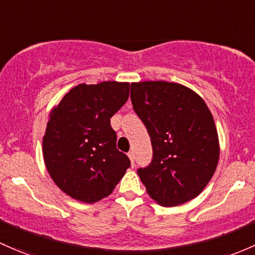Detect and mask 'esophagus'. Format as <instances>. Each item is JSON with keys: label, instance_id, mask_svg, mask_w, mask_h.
Instances as JSON below:
<instances>
[{"label": "esophagus", "instance_id": "esophagus-1", "mask_svg": "<svg viewBox=\"0 0 255 255\" xmlns=\"http://www.w3.org/2000/svg\"><path fill=\"white\" fill-rule=\"evenodd\" d=\"M128 157H129V159H130V164H132V167H134V152L133 151H129V152H128Z\"/></svg>", "mask_w": 255, "mask_h": 255}]
</instances>
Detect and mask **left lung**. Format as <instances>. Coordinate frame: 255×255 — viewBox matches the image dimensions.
<instances>
[{"label": "left lung", "mask_w": 255, "mask_h": 255, "mask_svg": "<svg viewBox=\"0 0 255 255\" xmlns=\"http://www.w3.org/2000/svg\"><path fill=\"white\" fill-rule=\"evenodd\" d=\"M133 109L146 127L152 161L138 174L158 205H183L202 192L219 161V139L205 100L174 82L130 85Z\"/></svg>", "instance_id": "obj_1"}]
</instances>
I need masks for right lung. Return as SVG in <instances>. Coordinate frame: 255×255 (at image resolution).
<instances>
[{"mask_svg":"<svg viewBox=\"0 0 255 255\" xmlns=\"http://www.w3.org/2000/svg\"><path fill=\"white\" fill-rule=\"evenodd\" d=\"M129 97V83H81L52 109L42 149L50 178L63 192L85 203L114 191L130 161L117 150L110 119Z\"/></svg>","mask_w":255,"mask_h":255,"instance_id":"add662e5","label":"right lung"}]
</instances>
